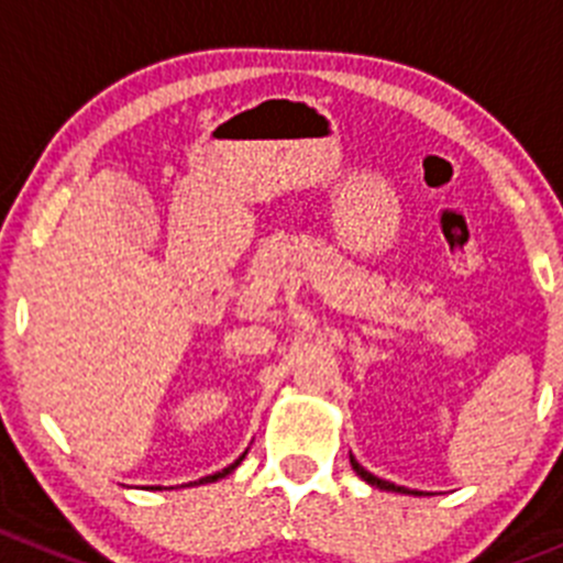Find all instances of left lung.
Returning <instances> with one entry per match:
<instances>
[{
	"label": "left lung",
	"mask_w": 563,
	"mask_h": 563,
	"mask_svg": "<svg viewBox=\"0 0 563 563\" xmlns=\"http://www.w3.org/2000/svg\"><path fill=\"white\" fill-rule=\"evenodd\" d=\"M350 464H353V470L358 472V475L364 477L366 483H372V486H377V488H386V492H402V495H419V492H408L406 486H394V483H388V481H380V477H375V475H372V472H366L364 466H361L358 461H355V459H350Z\"/></svg>",
	"instance_id": "1"
}]
</instances>
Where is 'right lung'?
Masks as SVG:
<instances>
[{
  "instance_id": "obj_1",
  "label": "right lung",
  "mask_w": 563,
  "mask_h": 563,
  "mask_svg": "<svg viewBox=\"0 0 563 563\" xmlns=\"http://www.w3.org/2000/svg\"><path fill=\"white\" fill-rule=\"evenodd\" d=\"M244 455H246V453H244ZM244 455H241V459H235V461H233V464H230V466H224V470H222V472H217V475L199 477V481H197V483H213V481H219V477L230 475V472H233V470H235V466H239V464H241V461H244ZM157 488H161V486H157Z\"/></svg>"
}]
</instances>
